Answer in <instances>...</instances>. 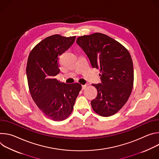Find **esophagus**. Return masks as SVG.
I'll list each match as a JSON object with an SVG mask.
<instances>
[{"label": "esophagus", "mask_w": 159, "mask_h": 159, "mask_svg": "<svg viewBox=\"0 0 159 159\" xmlns=\"http://www.w3.org/2000/svg\"><path fill=\"white\" fill-rule=\"evenodd\" d=\"M87 84L82 85V90H84V89L87 87Z\"/></svg>", "instance_id": "34e87169"}]
</instances>
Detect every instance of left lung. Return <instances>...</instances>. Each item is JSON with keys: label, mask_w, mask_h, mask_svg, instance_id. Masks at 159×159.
Listing matches in <instances>:
<instances>
[{"label": "left lung", "mask_w": 159, "mask_h": 159, "mask_svg": "<svg viewBox=\"0 0 159 159\" xmlns=\"http://www.w3.org/2000/svg\"><path fill=\"white\" fill-rule=\"evenodd\" d=\"M77 44L89 58L93 68L101 70V83L93 84L97 97L91 106L98 115L108 117L127 102L133 89V65L128 51L109 36L96 33L80 36Z\"/></svg>", "instance_id": "8db88e82"}]
</instances>
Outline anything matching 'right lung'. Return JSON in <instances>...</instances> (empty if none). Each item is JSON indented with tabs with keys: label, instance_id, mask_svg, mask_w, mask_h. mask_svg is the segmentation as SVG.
Here are the masks:
<instances>
[{
	"label": "right lung",
	"instance_id": "right-lung-1",
	"mask_svg": "<svg viewBox=\"0 0 159 159\" xmlns=\"http://www.w3.org/2000/svg\"><path fill=\"white\" fill-rule=\"evenodd\" d=\"M75 38L59 34L47 37L32 50L28 59L26 75L31 97L45 116L57 121L70 115L82 88L79 83L67 84L55 79L60 73L58 58Z\"/></svg>",
	"mask_w": 159,
	"mask_h": 159
}]
</instances>
